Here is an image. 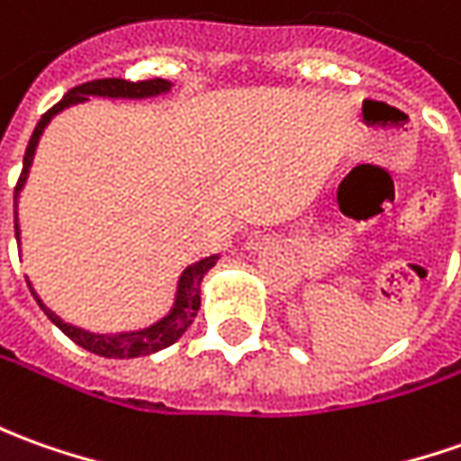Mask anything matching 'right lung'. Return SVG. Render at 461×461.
I'll return each mask as SVG.
<instances>
[{"label":"right lung","instance_id":"right-lung-1","mask_svg":"<svg viewBox=\"0 0 461 461\" xmlns=\"http://www.w3.org/2000/svg\"><path fill=\"white\" fill-rule=\"evenodd\" d=\"M171 80H164V77H153V80H139V83H128L123 77H103V80H90V83H83V86L73 87L65 93V98L59 100L58 105H52L50 111L40 118V123L34 125L32 139L27 143V151H24V161H22V174L17 186H14V237H17V244H20V219H17V204H20V194L27 184V176H30V166L34 161V151H37V143H40V136L45 133L47 123L62 113L70 105H77V103H86L90 95L95 98H125V100H143V98H156V95H164L171 90ZM219 255L204 257L199 262L189 265L186 270L178 275L176 283V295H174V305L166 312L161 321H156L149 328H140V330H128V333H90L86 328H77L73 322H65L59 318L58 312L47 308L42 303V297L34 293L32 283L30 285V293L37 300V305L45 310V315L50 321L58 325L59 330L65 336L70 338L73 343H77L80 348L90 350L95 356H103V358H139V356H151L156 350L168 348L174 346L178 338L184 336L189 330V325L196 318L199 312V305H202V280L204 275L214 265H217Z\"/></svg>","mask_w":461,"mask_h":461}]
</instances>
